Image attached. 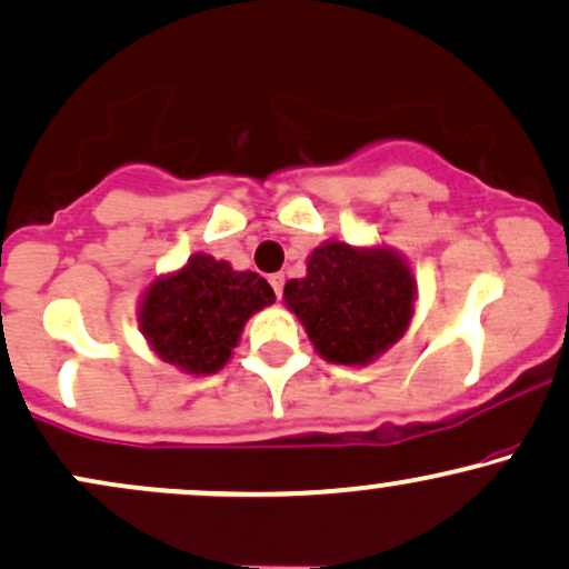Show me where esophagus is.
Returning <instances> with one entry per match:
<instances>
[{"label":"esophagus","instance_id":"esophagus-1","mask_svg":"<svg viewBox=\"0 0 569 569\" xmlns=\"http://www.w3.org/2000/svg\"><path fill=\"white\" fill-rule=\"evenodd\" d=\"M270 286H272V291H276V297L280 299V297H283V286H286V278L280 276V272H276V276H270Z\"/></svg>","mask_w":569,"mask_h":569}]
</instances>
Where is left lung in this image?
I'll return each instance as SVG.
<instances>
[{
  "instance_id": "obj_1",
  "label": "left lung",
  "mask_w": 569,
  "mask_h": 569,
  "mask_svg": "<svg viewBox=\"0 0 569 569\" xmlns=\"http://www.w3.org/2000/svg\"><path fill=\"white\" fill-rule=\"evenodd\" d=\"M415 291L409 267L388 248L323 243L283 297L326 361L369 363L403 337Z\"/></svg>"
}]
</instances>
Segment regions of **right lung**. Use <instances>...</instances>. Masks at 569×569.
Masks as SVG:
<instances>
[{"label": "right lung", "instance_id": "right-lung-1", "mask_svg": "<svg viewBox=\"0 0 569 569\" xmlns=\"http://www.w3.org/2000/svg\"><path fill=\"white\" fill-rule=\"evenodd\" d=\"M272 302L276 291L262 276L198 253L181 272L149 286L139 326L162 361L211 375L230 361L248 318Z\"/></svg>", "mask_w": 569, "mask_h": 569}]
</instances>
